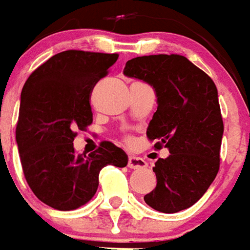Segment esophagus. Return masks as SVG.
Returning a JSON list of instances; mask_svg holds the SVG:
<instances>
[{
  "mask_svg": "<svg viewBox=\"0 0 250 250\" xmlns=\"http://www.w3.org/2000/svg\"><path fill=\"white\" fill-rule=\"evenodd\" d=\"M128 167L132 169H141V168L146 167V162L144 159L137 156H129L128 159Z\"/></svg>",
  "mask_w": 250,
  "mask_h": 250,
  "instance_id": "obj_1",
  "label": "esophagus"
}]
</instances>
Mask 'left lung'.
Wrapping results in <instances>:
<instances>
[{"instance_id": "obj_1", "label": "left lung", "mask_w": 250, "mask_h": 250, "mask_svg": "<svg viewBox=\"0 0 250 250\" xmlns=\"http://www.w3.org/2000/svg\"><path fill=\"white\" fill-rule=\"evenodd\" d=\"M124 74L153 86L157 110L146 137L169 156L155 163L156 187L144 196L162 213H178L201 199L219 171L224 121L213 79L182 55L137 56Z\"/></svg>"}]
</instances>
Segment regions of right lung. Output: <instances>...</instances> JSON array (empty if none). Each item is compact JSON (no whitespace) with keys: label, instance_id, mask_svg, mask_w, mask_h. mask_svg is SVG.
Masks as SVG:
<instances>
[{"label":"right lung","instance_id":"add662e5","mask_svg":"<svg viewBox=\"0 0 250 250\" xmlns=\"http://www.w3.org/2000/svg\"><path fill=\"white\" fill-rule=\"evenodd\" d=\"M117 59V54L63 51L39 65L22 87L16 126L22 172L33 194L52 208L86 205L102 168L128 164L126 153L110 141L88 156L78 155L72 144L75 130L91 125L93 88Z\"/></svg>","mask_w":250,"mask_h":250}]
</instances>
